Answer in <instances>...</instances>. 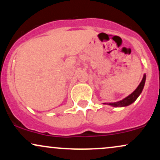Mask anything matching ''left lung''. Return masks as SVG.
<instances>
[{
    "label": "left lung",
    "instance_id": "left-lung-1",
    "mask_svg": "<svg viewBox=\"0 0 160 160\" xmlns=\"http://www.w3.org/2000/svg\"><path fill=\"white\" fill-rule=\"evenodd\" d=\"M145 80H146V75L144 74V77H143L142 80H141V83L139 84L138 86L137 87V89H135L132 94H130L128 96L126 97V98H125L124 99H122V100L119 101V102H113V103H108L107 104L113 106V107H126V106H128L129 105V104H132L133 102L138 98V97L140 95L141 92L143 90V89H144Z\"/></svg>",
    "mask_w": 160,
    "mask_h": 160
}]
</instances>
